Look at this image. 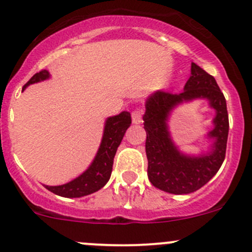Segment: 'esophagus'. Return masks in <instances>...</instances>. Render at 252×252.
<instances>
[{"label": "esophagus", "instance_id": "esophagus-1", "mask_svg": "<svg viewBox=\"0 0 252 252\" xmlns=\"http://www.w3.org/2000/svg\"><path fill=\"white\" fill-rule=\"evenodd\" d=\"M131 118H133L134 124H140L142 122V110L140 107H136L131 112Z\"/></svg>", "mask_w": 252, "mask_h": 252}]
</instances>
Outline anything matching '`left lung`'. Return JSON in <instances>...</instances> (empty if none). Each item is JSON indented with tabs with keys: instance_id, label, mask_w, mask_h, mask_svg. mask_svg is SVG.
<instances>
[{
	"instance_id": "8db88e82",
	"label": "left lung",
	"mask_w": 252,
	"mask_h": 252,
	"mask_svg": "<svg viewBox=\"0 0 252 252\" xmlns=\"http://www.w3.org/2000/svg\"><path fill=\"white\" fill-rule=\"evenodd\" d=\"M207 98L216 110L215 128L210 132L215 139L213 151L205 157L189 158L177 151L169 136L166 118L171 108L184 100ZM144 128L146 130L147 175L154 187L169 194H190L218 172L225 158L228 121L227 102L217 81L199 65L191 63V75L180 94L156 91L146 101Z\"/></svg>"
}]
</instances>
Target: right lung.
Instances as JSON below:
<instances>
[{
  "label": "right lung",
  "mask_w": 252,
  "mask_h": 252,
  "mask_svg": "<svg viewBox=\"0 0 252 252\" xmlns=\"http://www.w3.org/2000/svg\"><path fill=\"white\" fill-rule=\"evenodd\" d=\"M48 77L50 74L46 69L40 70L23 86V90L30 84L45 80ZM130 124L131 117L129 112H122L118 116L110 117L106 121L102 141L91 166L83 174L67 184L58 185V187L45 185V188L53 194L63 197H81L93 194L105 187L106 183L110 180L117 149Z\"/></svg>",
  "instance_id": "obj_1"
}]
</instances>
